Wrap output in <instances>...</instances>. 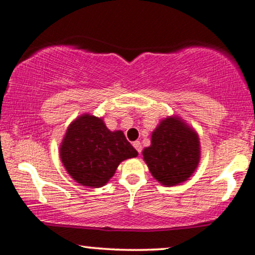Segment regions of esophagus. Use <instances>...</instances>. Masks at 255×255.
<instances>
[{"label":"esophagus","mask_w":255,"mask_h":255,"mask_svg":"<svg viewBox=\"0 0 255 255\" xmlns=\"http://www.w3.org/2000/svg\"><path fill=\"white\" fill-rule=\"evenodd\" d=\"M133 146H134V148H135V150L139 152V153H140V152H141V142H140V141H134L133 142Z\"/></svg>","instance_id":"obj_1"}]
</instances>
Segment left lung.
Wrapping results in <instances>:
<instances>
[{
    "instance_id": "8db88e82",
    "label": "left lung",
    "mask_w": 255,
    "mask_h": 255,
    "mask_svg": "<svg viewBox=\"0 0 255 255\" xmlns=\"http://www.w3.org/2000/svg\"><path fill=\"white\" fill-rule=\"evenodd\" d=\"M150 172L160 184L176 186L192 176L200 160V142L193 128L177 116L160 121L151 146L142 151Z\"/></svg>"
}]
</instances>
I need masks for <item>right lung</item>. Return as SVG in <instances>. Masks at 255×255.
Here are the masks:
<instances>
[{"mask_svg": "<svg viewBox=\"0 0 255 255\" xmlns=\"http://www.w3.org/2000/svg\"><path fill=\"white\" fill-rule=\"evenodd\" d=\"M137 156L124 131H111L103 120L89 114L69 125L60 147L67 172L81 186L98 188L115 174L122 160Z\"/></svg>", "mask_w": 255, "mask_h": 255, "instance_id": "obj_1", "label": "right lung"}]
</instances>
